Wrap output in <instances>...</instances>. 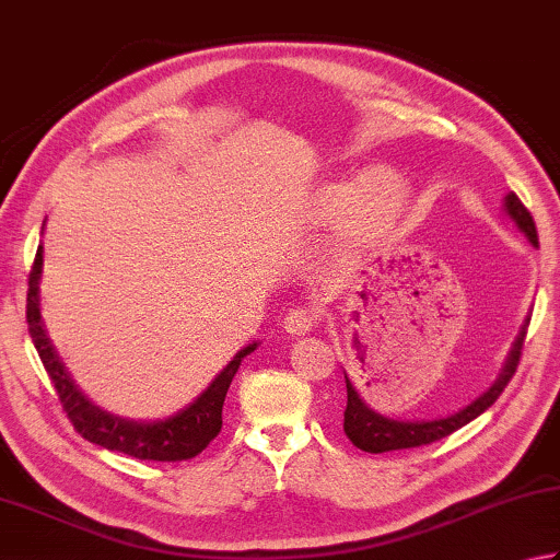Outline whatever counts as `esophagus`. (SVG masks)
Returning <instances> with one entry per match:
<instances>
[{
  "label": "esophagus",
  "mask_w": 560,
  "mask_h": 560,
  "mask_svg": "<svg viewBox=\"0 0 560 560\" xmlns=\"http://www.w3.org/2000/svg\"><path fill=\"white\" fill-rule=\"evenodd\" d=\"M315 320L318 318H315L313 311L296 308V311H291L287 318H283V328H287L291 338H301V335H306L315 328Z\"/></svg>",
  "instance_id": "1"
}]
</instances>
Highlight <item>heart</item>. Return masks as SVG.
Here are the masks:
<instances>
[{
  "label": "heart",
  "instance_id": "b5f03b06",
  "mask_svg": "<svg viewBox=\"0 0 560 560\" xmlns=\"http://www.w3.org/2000/svg\"><path fill=\"white\" fill-rule=\"evenodd\" d=\"M409 198V183L399 171L374 166L320 183L306 206V225L323 230L342 221L345 245L368 249L392 235Z\"/></svg>",
  "mask_w": 560,
  "mask_h": 560
}]
</instances>
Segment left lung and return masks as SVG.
I'll use <instances>...</instances> for the list:
<instances>
[{"label": "left lung", "instance_id": "obj_1", "mask_svg": "<svg viewBox=\"0 0 560 560\" xmlns=\"http://www.w3.org/2000/svg\"><path fill=\"white\" fill-rule=\"evenodd\" d=\"M504 212H506V218L514 222L516 230H520L522 235L532 242V247H538V235H536L532 212L522 206V200L516 198L514 192H506L504 196ZM528 320L532 318L526 315V320L520 328V335L514 338L510 354H506V360H504V368L500 370V374H497V380L487 386V389L477 396V399L465 404L463 409H457L455 413L443 416V419L399 421V419H389V416H382L364 404L360 392L354 389V384L350 382L348 374H345V386H348V406H345L342 429H345V433H348L352 445H358V448L364 453H389V451H401V448H419V445L445 439V435H451L453 431L463 429L465 423L477 419V416L485 413L497 401V396L504 392V386L510 384L512 374L516 372Z\"/></svg>", "mask_w": 560, "mask_h": 560}]
</instances>
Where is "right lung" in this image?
Masks as SVG:
<instances>
[{
	"label": "right lung",
	"instance_id": "right-lung-1",
	"mask_svg": "<svg viewBox=\"0 0 560 560\" xmlns=\"http://www.w3.org/2000/svg\"><path fill=\"white\" fill-rule=\"evenodd\" d=\"M40 235H44V230H40ZM40 277H44V245H38L32 277H28L26 323L28 332H32L34 348L40 362H44L50 382L56 386L58 399L63 404V411L68 413L73 429L83 435L85 441L100 445V448L125 453L131 457H139V460L176 463L188 460V457H196L198 453L206 451V445L215 439L222 429V404H225L232 377L237 374L242 360L259 348V342L254 340L247 348H242L235 358L215 374V380L176 413L154 421L125 419V416L109 413L103 406L90 401L88 396L80 392L75 380L70 377L66 364L60 362L54 342H50L46 332L44 318H40Z\"/></svg>",
	"mask_w": 560,
	"mask_h": 560
}]
</instances>
